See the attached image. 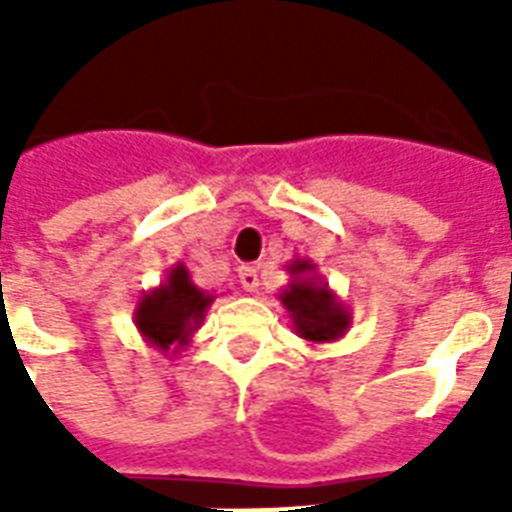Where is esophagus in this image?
Masks as SVG:
<instances>
[{
    "instance_id": "obj_1",
    "label": "esophagus",
    "mask_w": 512,
    "mask_h": 512,
    "mask_svg": "<svg viewBox=\"0 0 512 512\" xmlns=\"http://www.w3.org/2000/svg\"><path fill=\"white\" fill-rule=\"evenodd\" d=\"M239 281H241V287L247 289V292H257V287H260V279H257V268H252V265H241Z\"/></svg>"
}]
</instances>
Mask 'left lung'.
<instances>
[{
	"instance_id": "8db88e82",
	"label": "left lung",
	"mask_w": 512,
	"mask_h": 512,
	"mask_svg": "<svg viewBox=\"0 0 512 512\" xmlns=\"http://www.w3.org/2000/svg\"><path fill=\"white\" fill-rule=\"evenodd\" d=\"M289 284L279 292L292 329L311 345L337 342L348 335L350 308L335 295L311 257H295L287 265Z\"/></svg>"
}]
</instances>
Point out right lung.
Returning a JSON list of instances; mask_svg holds the SVG:
<instances>
[{
	"label": "right lung",
	"mask_w": 512,
	"mask_h": 512,
	"mask_svg": "<svg viewBox=\"0 0 512 512\" xmlns=\"http://www.w3.org/2000/svg\"><path fill=\"white\" fill-rule=\"evenodd\" d=\"M212 303L215 295L196 287L191 271L183 263H175L159 287L143 292L132 321L151 348L162 350L164 356H177L204 324Z\"/></svg>",
	"instance_id": "right-lung-1"
}]
</instances>
